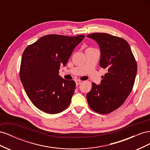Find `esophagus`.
<instances>
[{"label":"esophagus","mask_w":150,"mask_h":150,"mask_svg":"<svg viewBox=\"0 0 150 150\" xmlns=\"http://www.w3.org/2000/svg\"><path fill=\"white\" fill-rule=\"evenodd\" d=\"M81 83V80L78 79V80L76 81V86L79 85Z\"/></svg>","instance_id":"esophagus-1"}]
</instances>
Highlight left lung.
<instances>
[{
  "mask_svg": "<svg viewBox=\"0 0 150 150\" xmlns=\"http://www.w3.org/2000/svg\"><path fill=\"white\" fill-rule=\"evenodd\" d=\"M98 42L101 50L99 65L108 70L100 85L92 83L86 95L89 107L99 114H109L125 103L132 90L137 64L129 44L124 39L106 33L87 35Z\"/></svg>",
  "mask_w": 150,
  "mask_h": 150,
  "instance_id": "8db88e82",
  "label": "left lung"
}]
</instances>
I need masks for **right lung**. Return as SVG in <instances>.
Here are the masks:
<instances>
[{"instance_id":"add662e5","label":"right lung","mask_w":150,"mask_h":150,"mask_svg":"<svg viewBox=\"0 0 150 150\" xmlns=\"http://www.w3.org/2000/svg\"><path fill=\"white\" fill-rule=\"evenodd\" d=\"M84 35L69 37L57 34L42 36L22 54L20 79L34 105L46 113L57 114L69 106L74 93V81L59 75L74 49Z\"/></svg>"}]
</instances>
